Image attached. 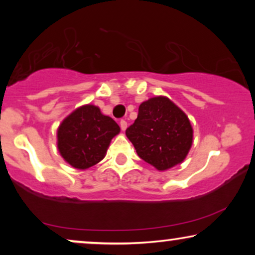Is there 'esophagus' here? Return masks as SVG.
<instances>
[{
  "instance_id": "1",
  "label": "esophagus",
  "mask_w": 255,
  "mask_h": 255,
  "mask_svg": "<svg viewBox=\"0 0 255 255\" xmlns=\"http://www.w3.org/2000/svg\"><path fill=\"white\" fill-rule=\"evenodd\" d=\"M120 125H121L122 131H125V130H127V128H128V123H127V121H125V120H122V121L120 122Z\"/></svg>"
}]
</instances>
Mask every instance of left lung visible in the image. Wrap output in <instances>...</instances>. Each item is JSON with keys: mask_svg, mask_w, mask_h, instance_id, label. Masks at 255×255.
<instances>
[{"mask_svg": "<svg viewBox=\"0 0 255 255\" xmlns=\"http://www.w3.org/2000/svg\"><path fill=\"white\" fill-rule=\"evenodd\" d=\"M125 133L138 155L158 170L182 162L193 144V128L187 115L163 96L142 102L137 120Z\"/></svg>", "mask_w": 255, "mask_h": 255, "instance_id": "left-lung-1", "label": "left lung"}]
</instances>
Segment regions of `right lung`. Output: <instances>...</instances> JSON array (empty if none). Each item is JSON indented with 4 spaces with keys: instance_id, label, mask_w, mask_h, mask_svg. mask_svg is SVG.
<instances>
[{
    "instance_id": "obj_1",
    "label": "right lung",
    "mask_w": 255,
    "mask_h": 255,
    "mask_svg": "<svg viewBox=\"0 0 255 255\" xmlns=\"http://www.w3.org/2000/svg\"><path fill=\"white\" fill-rule=\"evenodd\" d=\"M120 130L113 118L87 104L73 111L59 127V152L74 168L87 169L104 158L111 139Z\"/></svg>"
}]
</instances>
